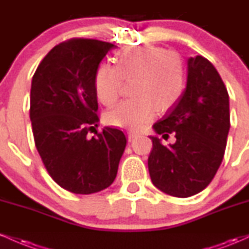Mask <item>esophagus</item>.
Returning a JSON list of instances; mask_svg holds the SVG:
<instances>
[{"label":"esophagus","mask_w":249,"mask_h":249,"mask_svg":"<svg viewBox=\"0 0 249 249\" xmlns=\"http://www.w3.org/2000/svg\"><path fill=\"white\" fill-rule=\"evenodd\" d=\"M127 136H128V139H130V141H133V139H136L137 137L139 136V134L136 133V132H132V131H130V132L127 133Z\"/></svg>","instance_id":"34e87169"}]
</instances>
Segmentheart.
I'll use <instances>...</instances> for the list:
<instances>
[{
    "instance_id": "1",
    "label": "heart",
    "mask_w": 249,
    "mask_h": 249,
    "mask_svg": "<svg viewBox=\"0 0 249 249\" xmlns=\"http://www.w3.org/2000/svg\"><path fill=\"white\" fill-rule=\"evenodd\" d=\"M117 67L101 64L93 85L98 101L110 107L121 95L123 81H133V99L119 103L107 115L108 124L138 131L152 121L156 111L166 112L180 101L186 89V69L177 53L142 45L123 50Z\"/></svg>"
}]
</instances>
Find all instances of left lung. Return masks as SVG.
<instances>
[{"label":"left lung","instance_id":"1","mask_svg":"<svg viewBox=\"0 0 249 249\" xmlns=\"http://www.w3.org/2000/svg\"><path fill=\"white\" fill-rule=\"evenodd\" d=\"M230 127V97L221 77L205 57H191L184 95L153 125L164 139L173 133L176 142L164 146L150 137L147 164L154 186L178 198L205 190L224 158Z\"/></svg>","mask_w":249,"mask_h":249}]
</instances>
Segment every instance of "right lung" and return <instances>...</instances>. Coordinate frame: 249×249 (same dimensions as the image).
Segmentation results:
<instances>
[{"mask_svg":"<svg viewBox=\"0 0 249 249\" xmlns=\"http://www.w3.org/2000/svg\"><path fill=\"white\" fill-rule=\"evenodd\" d=\"M116 45L72 38L51 49L33 77L30 121L34 139L48 173L59 186L91 194L110 186L126 146L123 131L95 130L99 118L93 77Z\"/></svg>","mask_w":249,"mask_h":249,"instance_id":"obj_1","label":"right lung"}]
</instances>
